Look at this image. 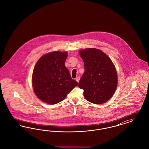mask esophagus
Segmentation results:
<instances>
[{
	"label": "esophagus",
	"instance_id": "34e87169",
	"mask_svg": "<svg viewBox=\"0 0 149 149\" xmlns=\"http://www.w3.org/2000/svg\"><path fill=\"white\" fill-rule=\"evenodd\" d=\"M80 77H78L77 78H76V81L78 82V83H79V80H80Z\"/></svg>",
	"mask_w": 149,
	"mask_h": 149
}]
</instances>
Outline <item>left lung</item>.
I'll return each instance as SVG.
<instances>
[{"label": "left lung", "instance_id": "obj_1", "mask_svg": "<svg viewBox=\"0 0 149 149\" xmlns=\"http://www.w3.org/2000/svg\"><path fill=\"white\" fill-rule=\"evenodd\" d=\"M85 71L79 82L85 99L100 104L111 99L118 84L117 70L111 59L102 50L87 48L79 50Z\"/></svg>", "mask_w": 149, "mask_h": 149}]
</instances>
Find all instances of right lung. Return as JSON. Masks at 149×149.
Instances as JSON below:
<instances>
[{
  "label": "right lung",
  "instance_id": "1",
  "mask_svg": "<svg viewBox=\"0 0 149 149\" xmlns=\"http://www.w3.org/2000/svg\"><path fill=\"white\" fill-rule=\"evenodd\" d=\"M68 55L67 51L50 52L42 55L36 64L32 84L36 95L43 102L57 104L78 85L65 65Z\"/></svg>",
  "mask_w": 149,
  "mask_h": 149
}]
</instances>
